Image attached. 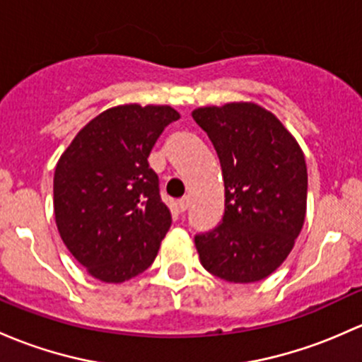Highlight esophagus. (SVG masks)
Returning <instances> with one entry per match:
<instances>
[{"label":"esophagus","instance_id":"34e87169","mask_svg":"<svg viewBox=\"0 0 362 362\" xmlns=\"http://www.w3.org/2000/svg\"><path fill=\"white\" fill-rule=\"evenodd\" d=\"M177 204H178V210H180V211H187L191 201H189V197H182V199H178Z\"/></svg>","mask_w":362,"mask_h":362}]
</instances>
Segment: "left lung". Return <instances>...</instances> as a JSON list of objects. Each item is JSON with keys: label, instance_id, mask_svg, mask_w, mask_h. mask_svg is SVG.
Wrapping results in <instances>:
<instances>
[{"label": "left lung", "instance_id": "8db88e82", "mask_svg": "<svg viewBox=\"0 0 362 362\" xmlns=\"http://www.w3.org/2000/svg\"><path fill=\"white\" fill-rule=\"evenodd\" d=\"M223 175L222 223L194 238L203 267L229 283H255L290 255L307 210V165L279 119L253 102L199 107Z\"/></svg>", "mask_w": 362, "mask_h": 362}]
</instances>
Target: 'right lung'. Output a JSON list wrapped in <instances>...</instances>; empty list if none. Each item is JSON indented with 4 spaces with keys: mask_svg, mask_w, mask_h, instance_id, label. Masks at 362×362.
<instances>
[{
    "mask_svg": "<svg viewBox=\"0 0 362 362\" xmlns=\"http://www.w3.org/2000/svg\"><path fill=\"white\" fill-rule=\"evenodd\" d=\"M178 117L170 105H117L93 117L60 156L53 177L57 229L95 279L123 283L154 262L171 215L147 158Z\"/></svg>",
    "mask_w": 362,
    "mask_h": 362,
    "instance_id": "1",
    "label": "right lung"
}]
</instances>
